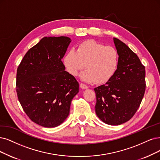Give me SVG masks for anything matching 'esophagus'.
<instances>
[{"instance_id": "1", "label": "esophagus", "mask_w": 160, "mask_h": 160, "mask_svg": "<svg viewBox=\"0 0 160 160\" xmlns=\"http://www.w3.org/2000/svg\"><path fill=\"white\" fill-rule=\"evenodd\" d=\"M80 87L82 88V89H84V90L87 89V88H88V87L87 85H86V84H82V83H80Z\"/></svg>"}]
</instances>
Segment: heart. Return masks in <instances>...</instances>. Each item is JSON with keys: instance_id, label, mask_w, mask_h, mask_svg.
<instances>
[{"instance_id": "b5f03b06", "label": "heart", "mask_w": 160, "mask_h": 160, "mask_svg": "<svg viewBox=\"0 0 160 160\" xmlns=\"http://www.w3.org/2000/svg\"><path fill=\"white\" fill-rule=\"evenodd\" d=\"M119 53L112 47H108L93 40L81 43L75 51L70 49L64 58L68 72L74 76L87 69L82 74V79L98 84L108 82L116 72L119 64Z\"/></svg>"}]
</instances>
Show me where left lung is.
Wrapping results in <instances>:
<instances>
[{
  "mask_svg": "<svg viewBox=\"0 0 160 160\" xmlns=\"http://www.w3.org/2000/svg\"><path fill=\"white\" fill-rule=\"evenodd\" d=\"M119 64L113 77L105 84L94 88L96 113L103 122L119 125L134 116L146 90L145 67L129 47L115 38Z\"/></svg>",
  "mask_w": 160,
  "mask_h": 160,
  "instance_id": "left-lung-1",
  "label": "left lung"
}]
</instances>
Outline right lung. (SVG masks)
Segmentation results:
<instances>
[{
  "instance_id": "add662e5",
  "label": "right lung",
  "mask_w": 160,
  "mask_h": 160,
  "mask_svg": "<svg viewBox=\"0 0 160 160\" xmlns=\"http://www.w3.org/2000/svg\"><path fill=\"white\" fill-rule=\"evenodd\" d=\"M69 38L45 37L26 52L17 69L16 92L26 115L47 128L62 124L79 92L74 77L65 71L61 59Z\"/></svg>"
}]
</instances>
